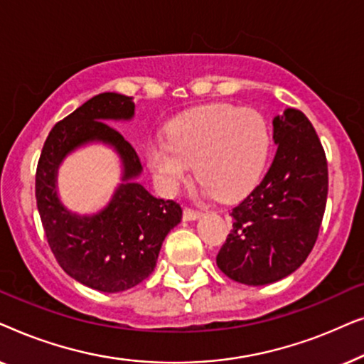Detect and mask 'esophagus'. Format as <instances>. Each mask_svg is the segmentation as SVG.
<instances>
[{
	"mask_svg": "<svg viewBox=\"0 0 364 364\" xmlns=\"http://www.w3.org/2000/svg\"><path fill=\"white\" fill-rule=\"evenodd\" d=\"M198 217H202V210H197V208L192 207L183 208V220H197Z\"/></svg>",
	"mask_w": 364,
	"mask_h": 364,
	"instance_id": "1",
	"label": "esophagus"
}]
</instances>
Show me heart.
I'll list each match as a JSON object with an SVG mask.
<instances>
[{"instance_id": "obj_1", "label": "heart", "mask_w": 364, "mask_h": 364, "mask_svg": "<svg viewBox=\"0 0 364 364\" xmlns=\"http://www.w3.org/2000/svg\"><path fill=\"white\" fill-rule=\"evenodd\" d=\"M270 151V131L253 109L212 104L192 109L168 124L167 141L149 144L147 162L162 188L172 192L196 176L218 198L242 196L253 187Z\"/></svg>"}]
</instances>
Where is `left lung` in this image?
<instances>
[{
	"mask_svg": "<svg viewBox=\"0 0 364 364\" xmlns=\"http://www.w3.org/2000/svg\"><path fill=\"white\" fill-rule=\"evenodd\" d=\"M278 144L262 182L230 210L217 267L243 285H267L296 270L315 247L328 196L320 137L298 109L273 119Z\"/></svg>",
	"mask_w": 364,
	"mask_h": 364,
	"instance_id": "1",
	"label": "left lung"
}]
</instances>
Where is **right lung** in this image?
<instances>
[{
    "label": "right lung",
    "instance_id": "right-lung-1",
    "mask_svg": "<svg viewBox=\"0 0 364 364\" xmlns=\"http://www.w3.org/2000/svg\"><path fill=\"white\" fill-rule=\"evenodd\" d=\"M129 96L102 92L54 124L36 167V203L59 267L82 285L104 293L129 290L156 268L168 232L181 222L177 202L156 198L132 178L141 173L136 149L109 126L107 119H131ZM89 140H104L118 149L124 162V183L97 216L77 218L57 200L55 171L68 151Z\"/></svg>",
    "mask_w": 364,
    "mask_h": 364
}]
</instances>
